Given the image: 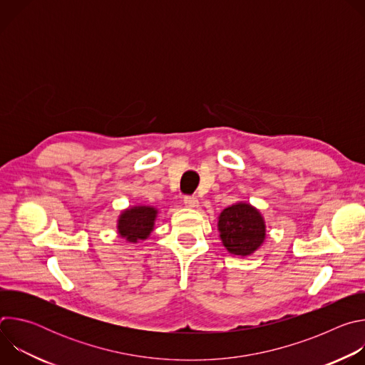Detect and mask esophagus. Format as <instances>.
<instances>
[{"label": "esophagus", "mask_w": 365, "mask_h": 365, "mask_svg": "<svg viewBox=\"0 0 365 365\" xmlns=\"http://www.w3.org/2000/svg\"><path fill=\"white\" fill-rule=\"evenodd\" d=\"M183 203H185L187 207H197V206H199V200H197L195 196H185V197H183Z\"/></svg>", "instance_id": "esophagus-1"}]
</instances>
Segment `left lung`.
Wrapping results in <instances>:
<instances>
[{
    "label": "left lung",
    "instance_id": "1",
    "mask_svg": "<svg viewBox=\"0 0 365 365\" xmlns=\"http://www.w3.org/2000/svg\"><path fill=\"white\" fill-rule=\"evenodd\" d=\"M218 231L224 247L234 255H250L266 240V222L250 203L231 205L218 217Z\"/></svg>",
    "mask_w": 365,
    "mask_h": 365
}]
</instances>
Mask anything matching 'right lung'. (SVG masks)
<instances>
[{
  "mask_svg": "<svg viewBox=\"0 0 365 365\" xmlns=\"http://www.w3.org/2000/svg\"><path fill=\"white\" fill-rule=\"evenodd\" d=\"M155 218H158V210L153 206L128 207V210L121 212L118 218V234L130 242L145 240L154 228Z\"/></svg>",
  "mask_w": 365,
  "mask_h": 365,
  "instance_id": "1",
  "label": "right lung"
}]
</instances>
